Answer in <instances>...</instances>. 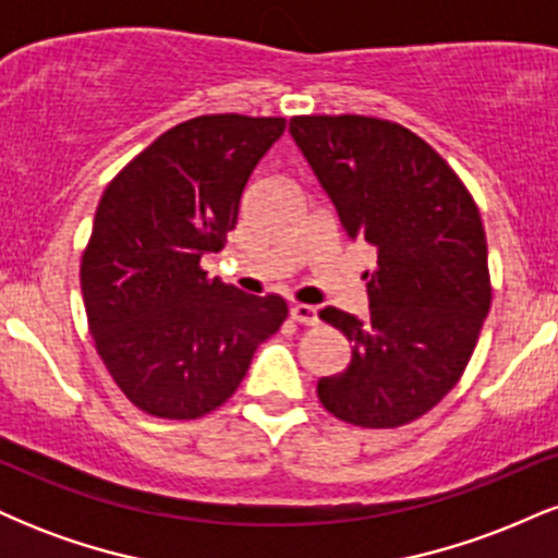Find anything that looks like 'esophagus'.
<instances>
[{"instance_id":"obj_1","label":"esophagus","mask_w":558,"mask_h":558,"mask_svg":"<svg viewBox=\"0 0 558 558\" xmlns=\"http://www.w3.org/2000/svg\"><path fill=\"white\" fill-rule=\"evenodd\" d=\"M291 319H296L299 325H317V310L310 304H293Z\"/></svg>"}]
</instances>
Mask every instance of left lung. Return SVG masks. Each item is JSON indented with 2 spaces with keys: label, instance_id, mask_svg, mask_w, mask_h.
I'll list each match as a JSON object with an SVG mask.
<instances>
[{
  "label": "left lung",
  "instance_id": "obj_1",
  "mask_svg": "<svg viewBox=\"0 0 558 558\" xmlns=\"http://www.w3.org/2000/svg\"><path fill=\"white\" fill-rule=\"evenodd\" d=\"M291 136L349 239L377 252L369 315L325 306L351 362L317 396L356 427L420 420L459 383L490 310L488 243L462 178L417 133L364 114H299Z\"/></svg>",
  "mask_w": 558,
  "mask_h": 558
}]
</instances>
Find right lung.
Segmentation results:
<instances>
[{
  "instance_id": "right-lung-1",
  "label": "right lung",
  "mask_w": 558,
  "mask_h": 558,
  "mask_svg": "<svg viewBox=\"0 0 558 558\" xmlns=\"http://www.w3.org/2000/svg\"><path fill=\"white\" fill-rule=\"evenodd\" d=\"M283 131L286 118H191L101 194L81 257L88 330L125 399L151 417L196 420L222 407L288 317L278 293L248 296L202 270Z\"/></svg>"
}]
</instances>
